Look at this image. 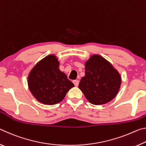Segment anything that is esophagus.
<instances>
[{
    "mask_svg": "<svg viewBox=\"0 0 146 146\" xmlns=\"http://www.w3.org/2000/svg\"><path fill=\"white\" fill-rule=\"evenodd\" d=\"M73 82L74 84H75V86H78V84H79V81H78V80H73Z\"/></svg>",
    "mask_w": 146,
    "mask_h": 146,
    "instance_id": "34e87169",
    "label": "esophagus"
}]
</instances>
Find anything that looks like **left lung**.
<instances>
[{
  "label": "left lung",
  "instance_id": "left-lung-1",
  "mask_svg": "<svg viewBox=\"0 0 146 146\" xmlns=\"http://www.w3.org/2000/svg\"><path fill=\"white\" fill-rule=\"evenodd\" d=\"M121 85V76L104 58L93 55L85 63V76L78 88L94 105H102L115 97Z\"/></svg>",
  "mask_w": 146,
  "mask_h": 146
}]
</instances>
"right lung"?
<instances>
[{"label": "right lung", "instance_id": "right-lung-1", "mask_svg": "<svg viewBox=\"0 0 146 146\" xmlns=\"http://www.w3.org/2000/svg\"><path fill=\"white\" fill-rule=\"evenodd\" d=\"M29 90L39 102L54 105L62 100L74 84L59 70L56 56H46L36 64L29 73L28 79Z\"/></svg>", "mask_w": 146, "mask_h": 146}]
</instances>
